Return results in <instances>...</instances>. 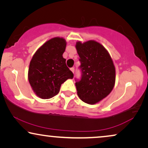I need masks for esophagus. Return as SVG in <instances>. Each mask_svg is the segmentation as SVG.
Instances as JSON below:
<instances>
[{"mask_svg": "<svg viewBox=\"0 0 148 148\" xmlns=\"http://www.w3.org/2000/svg\"><path fill=\"white\" fill-rule=\"evenodd\" d=\"M70 69H71V71H72V72L73 73H74V71H75V69H74L73 67H72V68H71Z\"/></svg>", "mask_w": 148, "mask_h": 148, "instance_id": "obj_1", "label": "esophagus"}]
</instances>
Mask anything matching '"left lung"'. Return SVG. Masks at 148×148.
I'll list each match as a JSON object with an SVG mask.
<instances>
[{"label": "left lung", "instance_id": "obj_1", "mask_svg": "<svg viewBox=\"0 0 148 148\" xmlns=\"http://www.w3.org/2000/svg\"><path fill=\"white\" fill-rule=\"evenodd\" d=\"M75 47L82 73L81 80L75 83L77 95L83 102L95 104L112 92L115 66L108 50L95 40L77 42Z\"/></svg>", "mask_w": 148, "mask_h": 148}]
</instances>
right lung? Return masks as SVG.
Instances as JSON below:
<instances>
[{
  "mask_svg": "<svg viewBox=\"0 0 148 148\" xmlns=\"http://www.w3.org/2000/svg\"><path fill=\"white\" fill-rule=\"evenodd\" d=\"M66 46L63 38L55 37L46 41L34 54L28 69V80L39 98H52L58 94L62 84L73 78L62 56Z\"/></svg>",
  "mask_w": 148,
  "mask_h": 148,
  "instance_id": "obj_1",
  "label": "right lung"
}]
</instances>
